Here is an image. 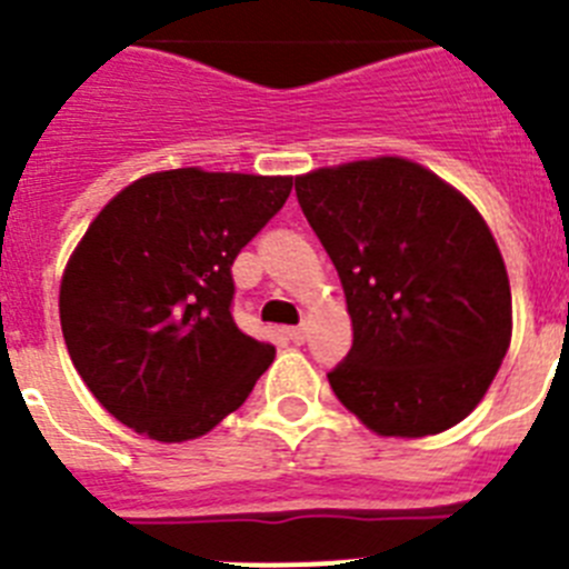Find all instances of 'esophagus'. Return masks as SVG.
I'll use <instances>...</instances> for the list:
<instances>
[{"label": "esophagus", "mask_w": 569, "mask_h": 569, "mask_svg": "<svg viewBox=\"0 0 569 569\" xmlns=\"http://www.w3.org/2000/svg\"><path fill=\"white\" fill-rule=\"evenodd\" d=\"M284 333H288V339L293 341V345H305V339H308V330L305 328H288Z\"/></svg>", "instance_id": "1"}]
</instances>
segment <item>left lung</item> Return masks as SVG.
<instances>
[{
    "mask_svg": "<svg viewBox=\"0 0 569 569\" xmlns=\"http://www.w3.org/2000/svg\"><path fill=\"white\" fill-rule=\"evenodd\" d=\"M296 196L353 321V347L328 373L341 405L396 439L467 419L512 336L510 279L479 210L401 156L301 173Z\"/></svg>",
    "mask_w": 569,
    "mask_h": 569,
    "instance_id": "left-lung-1",
    "label": "left lung"
}]
</instances>
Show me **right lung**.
<instances>
[{
  "label": "right lung",
  "mask_w": 569,
  "mask_h": 569,
  "mask_svg": "<svg viewBox=\"0 0 569 569\" xmlns=\"http://www.w3.org/2000/svg\"><path fill=\"white\" fill-rule=\"evenodd\" d=\"M293 176L159 170L90 222L64 264L59 321L88 390L139 436L176 445L239 410L276 347L230 316V264Z\"/></svg>",
  "instance_id": "obj_1"
}]
</instances>
